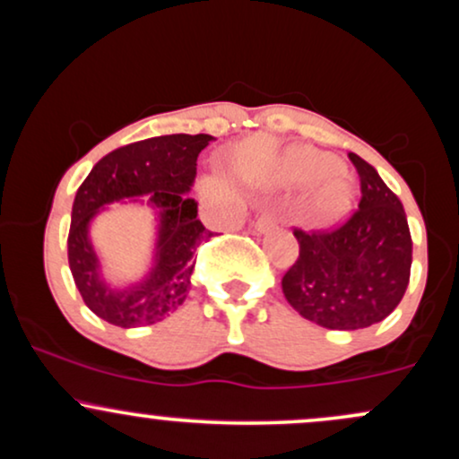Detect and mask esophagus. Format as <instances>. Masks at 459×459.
Here are the masks:
<instances>
[{"label": "esophagus", "mask_w": 459, "mask_h": 459, "mask_svg": "<svg viewBox=\"0 0 459 459\" xmlns=\"http://www.w3.org/2000/svg\"><path fill=\"white\" fill-rule=\"evenodd\" d=\"M276 222H278V215L267 209V212H263L259 215V220H256V230H270L276 226Z\"/></svg>", "instance_id": "1"}]
</instances>
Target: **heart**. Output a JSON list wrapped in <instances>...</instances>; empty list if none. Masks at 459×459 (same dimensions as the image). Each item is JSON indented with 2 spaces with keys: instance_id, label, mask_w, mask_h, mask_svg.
Listing matches in <instances>:
<instances>
[{
  "instance_id": "1",
  "label": "heart",
  "mask_w": 459,
  "mask_h": 459,
  "mask_svg": "<svg viewBox=\"0 0 459 459\" xmlns=\"http://www.w3.org/2000/svg\"><path fill=\"white\" fill-rule=\"evenodd\" d=\"M328 171L325 181L315 192L310 203V215L321 224H332L343 220L354 207L356 189L345 170L334 168V160L315 149H296L287 155L284 172L291 183H310Z\"/></svg>"
}]
</instances>
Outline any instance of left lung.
<instances>
[{
  "label": "left lung",
  "mask_w": 459,
  "mask_h": 459,
  "mask_svg": "<svg viewBox=\"0 0 459 459\" xmlns=\"http://www.w3.org/2000/svg\"><path fill=\"white\" fill-rule=\"evenodd\" d=\"M350 161L360 178L358 209L334 229H293L299 255L282 276L287 302L330 330H360L386 319L402 302L412 265L402 200L371 163L356 152Z\"/></svg>",
  "instance_id": "1"
}]
</instances>
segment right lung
I'll use <instances>...</instances> for the list:
<instances>
[{
	"mask_svg": "<svg viewBox=\"0 0 459 459\" xmlns=\"http://www.w3.org/2000/svg\"><path fill=\"white\" fill-rule=\"evenodd\" d=\"M207 134H172L120 146L99 160L75 194L68 230V265L86 307L120 328L151 325L186 302L196 265V250L213 237L198 220V204L187 198ZM152 194L160 209L156 265L150 276L127 290L109 288L98 272L87 226L103 204Z\"/></svg>",
	"mask_w": 459,
	"mask_h": 459,
	"instance_id": "1",
	"label": "right lung"
}]
</instances>
